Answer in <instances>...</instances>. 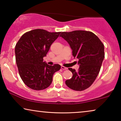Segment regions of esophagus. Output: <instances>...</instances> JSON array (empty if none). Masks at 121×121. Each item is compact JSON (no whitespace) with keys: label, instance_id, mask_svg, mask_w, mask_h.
<instances>
[{"label":"esophagus","instance_id":"esophagus-1","mask_svg":"<svg viewBox=\"0 0 121 121\" xmlns=\"http://www.w3.org/2000/svg\"><path fill=\"white\" fill-rule=\"evenodd\" d=\"M61 68L62 69H64V70H66V69H67V68L64 67V66H61Z\"/></svg>","mask_w":121,"mask_h":121}]
</instances>
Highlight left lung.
I'll return each instance as SVG.
<instances>
[{"label":"left lung","instance_id":"1","mask_svg":"<svg viewBox=\"0 0 121 121\" xmlns=\"http://www.w3.org/2000/svg\"><path fill=\"white\" fill-rule=\"evenodd\" d=\"M60 36L70 45L73 56L78 59L79 64L78 71L68 68L73 77L65 81L66 85L75 91L85 90L92 85L100 70L105 58L104 44L90 31L63 32Z\"/></svg>","mask_w":121,"mask_h":121}]
</instances>
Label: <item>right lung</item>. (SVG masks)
<instances>
[{"label":"right lung","instance_id":"obj_1","mask_svg":"<svg viewBox=\"0 0 121 121\" xmlns=\"http://www.w3.org/2000/svg\"><path fill=\"white\" fill-rule=\"evenodd\" d=\"M60 33L35 29L25 33L16 43L15 53L19 75L30 88L35 90L47 88L54 73L60 70V65H49L43 62V57Z\"/></svg>","mask_w":121,"mask_h":121}]
</instances>
